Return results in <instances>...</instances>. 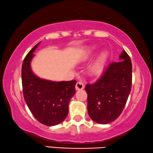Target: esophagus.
Listing matches in <instances>:
<instances>
[{
  "instance_id": "34e87169",
  "label": "esophagus",
  "mask_w": 153,
  "mask_h": 153,
  "mask_svg": "<svg viewBox=\"0 0 153 153\" xmlns=\"http://www.w3.org/2000/svg\"><path fill=\"white\" fill-rule=\"evenodd\" d=\"M84 84H83V83L81 82H77L76 83V89L77 90H82L84 88Z\"/></svg>"
}]
</instances>
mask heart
Here are the masks:
<instances>
[{
	"mask_svg": "<svg viewBox=\"0 0 153 153\" xmlns=\"http://www.w3.org/2000/svg\"><path fill=\"white\" fill-rule=\"evenodd\" d=\"M98 51V48L97 47H94L92 48L91 51H90V54H93L97 53ZM108 53L107 51H102L99 54L98 56L97 59L94 62V63L91 66V71L93 74L98 75L100 74L104 69V67L106 65V63L108 60Z\"/></svg>",
	"mask_w": 153,
	"mask_h": 153,
	"instance_id": "heart-1",
	"label": "heart"
}]
</instances>
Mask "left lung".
Wrapping results in <instances>:
<instances>
[{"label":"left lung","instance_id":"8db88e82","mask_svg":"<svg viewBox=\"0 0 153 153\" xmlns=\"http://www.w3.org/2000/svg\"><path fill=\"white\" fill-rule=\"evenodd\" d=\"M121 61L105 67L100 77L93 84L86 85L88 113L95 122L109 123L121 115L131 91L132 65L125 51Z\"/></svg>","mask_w":153,"mask_h":153}]
</instances>
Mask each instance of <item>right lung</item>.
Here are the masks:
<instances>
[{
    "label": "right lung",
    "instance_id": "right-lung-1",
    "mask_svg": "<svg viewBox=\"0 0 153 153\" xmlns=\"http://www.w3.org/2000/svg\"><path fill=\"white\" fill-rule=\"evenodd\" d=\"M38 43L25 56L22 64L24 97L36 120L47 126H56L67 117L69 102L76 93V80L53 82L41 79L33 73L30 63Z\"/></svg>",
    "mask_w": 153,
    "mask_h": 153
}]
</instances>
